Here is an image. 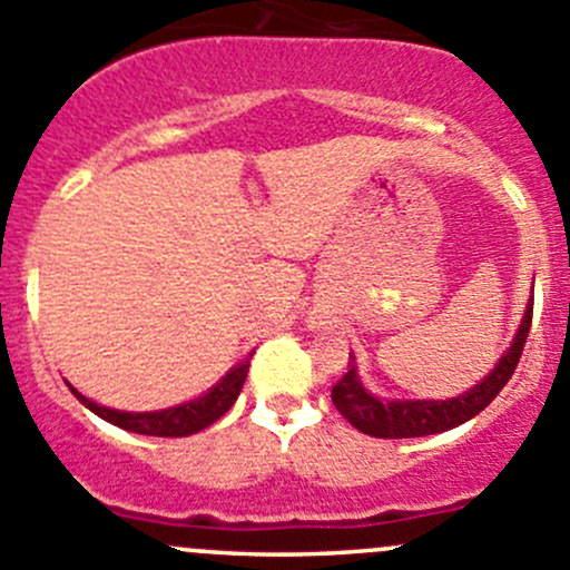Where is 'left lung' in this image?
<instances>
[{
	"label": "left lung",
	"mask_w": 570,
	"mask_h": 570,
	"mask_svg": "<svg viewBox=\"0 0 570 570\" xmlns=\"http://www.w3.org/2000/svg\"><path fill=\"white\" fill-rule=\"evenodd\" d=\"M530 325L532 297L527 303L524 320H521L513 342L504 350L502 358L497 361V366L476 386L458 396H450V400H381V396L370 394V389L361 383L353 355H350L353 364H350L347 375L333 386L331 400L336 411L355 430L375 435V439H419V435L444 433V430L458 428V424L469 422L476 413L485 411L493 396L502 392L504 383L513 377L515 366H519L521 350H524L527 336H530Z\"/></svg>",
	"instance_id": "left-lung-1"
}]
</instances>
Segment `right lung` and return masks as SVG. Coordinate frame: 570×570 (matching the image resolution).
I'll return each instance as SVG.
<instances>
[{
  "label": "right lung",
  "instance_id": "add662e5",
  "mask_svg": "<svg viewBox=\"0 0 570 570\" xmlns=\"http://www.w3.org/2000/svg\"><path fill=\"white\" fill-rule=\"evenodd\" d=\"M250 361H243V364L232 366L226 375L220 377V383L209 389L206 394H200L198 400L181 402V405L165 407V411H146V413H131V411H115V407L99 405V402L88 400L85 394H79L77 389H71L77 394V400L82 402L85 407L101 416L105 422L115 424V428H124L129 433L140 435H159V439H184V435H193L206 430L209 424H215L228 407L237 402L239 392H243V383L248 377Z\"/></svg>",
  "mask_w": 570,
  "mask_h": 570
}]
</instances>
